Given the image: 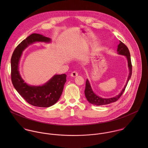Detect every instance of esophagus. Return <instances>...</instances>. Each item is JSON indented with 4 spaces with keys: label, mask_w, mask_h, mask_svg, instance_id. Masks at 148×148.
<instances>
[{
    "label": "esophagus",
    "mask_w": 148,
    "mask_h": 148,
    "mask_svg": "<svg viewBox=\"0 0 148 148\" xmlns=\"http://www.w3.org/2000/svg\"><path fill=\"white\" fill-rule=\"evenodd\" d=\"M78 75V72L77 71H73L71 73V76L72 77H76Z\"/></svg>",
    "instance_id": "1"
}]
</instances>
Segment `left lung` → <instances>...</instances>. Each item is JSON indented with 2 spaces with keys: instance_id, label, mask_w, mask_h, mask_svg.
<instances>
[{
  "instance_id": "obj_1",
  "label": "left lung",
  "mask_w": 148,
  "mask_h": 148,
  "mask_svg": "<svg viewBox=\"0 0 148 148\" xmlns=\"http://www.w3.org/2000/svg\"><path fill=\"white\" fill-rule=\"evenodd\" d=\"M117 52L119 55H124L127 57L129 74V76L127 77L126 84L125 85L124 88L123 89L121 93L119 95H117L115 97H112V98L106 99V98H102L101 97L98 96L93 92V91L92 90V88L90 86V85L89 84V82L88 80L87 79L86 81V84H85V97L86 98L87 100L93 105L97 106H103V105H106V104H109L115 102L119 99V98L121 96V95L123 94L124 92L125 91V89L126 88L127 83H128L129 80H130L131 76H132V65L131 59H130V52H129V51L127 47L121 41L120 42V44L118 45Z\"/></svg>"
}]
</instances>
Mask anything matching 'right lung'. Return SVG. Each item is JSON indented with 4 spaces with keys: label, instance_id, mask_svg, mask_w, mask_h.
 <instances>
[{
    "label": "right lung",
    "instance_id": "obj_1",
    "mask_svg": "<svg viewBox=\"0 0 148 148\" xmlns=\"http://www.w3.org/2000/svg\"><path fill=\"white\" fill-rule=\"evenodd\" d=\"M36 42H49L51 39L38 34H32L16 47L11 60V81L15 89L28 103L35 106L47 108L55 104L60 99L66 75H55L42 86H32L24 83L19 72L20 59L23 50Z\"/></svg>",
    "mask_w": 148,
    "mask_h": 148
}]
</instances>
